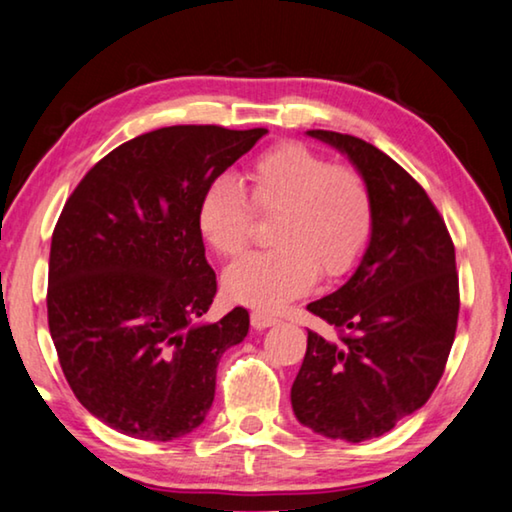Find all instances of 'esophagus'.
<instances>
[{
  "label": "esophagus",
  "mask_w": 512,
  "mask_h": 512,
  "mask_svg": "<svg viewBox=\"0 0 512 512\" xmlns=\"http://www.w3.org/2000/svg\"><path fill=\"white\" fill-rule=\"evenodd\" d=\"M277 318L274 316H270V313H265V311H251V327L254 329H267V327H272V325H277Z\"/></svg>",
  "instance_id": "esophagus-1"
}]
</instances>
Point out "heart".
I'll use <instances>...</instances> for the list:
<instances>
[{"mask_svg":"<svg viewBox=\"0 0 512 512\" xmlns=\"http://www.w3.org/2000/svg\"><path fill=\"white\" fill-rule=\"evenodd\" d=\"M258 215H272L270 249L224 272V293L256 309H279L304 295L318 274L336 279L364 256L373 233V194L366 178L300 141H281L251 160L242 176ZM251 209L233 178L201 192L196 229L219 256L233 258L251 238Z\"/></svg>","mask_w":512,"mask_h":512,"instance_id":"heart-1","label":"heart"}]
</instances>
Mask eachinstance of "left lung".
<instances>
[{"label": "left lung", "mask_w": 512, "mask_h": 512, "mask_svg": "<svg viewBox=\"0 0 512 512\" xmlns=\"http://www.w3.org/2000/svg\"><path fill=\"white\" fill-rule=\"evenodd\" d=\"M306 135L336 148L373 194V233L355 272L309 309L341 338L309 332L290 403L302 426L357 444L428 403L458 327L455 249L423 187L364 139Z\"/></svg>", "instance_id": "left-lung-1"}]
</instances>
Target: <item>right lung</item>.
Instances as JSON below:
<instances>
[{
	"instance_id": "1",
	"label": "right lung",
	"mask_w": 512,
	"mask_h": 512,
	"mask_svg": "<svg viewBox=\"0 0 512 512\" xmlns=\"http://www.w3.org/2000/svg\"><path fill=\"white\" fill-rule=\"evenodd\" d=\"M263 135L219 125L146 132L102 157L61 210L47 322L70 389L105 426L171 442L210 412L219 359L245 341L249 313L235 306L201 320L217 277L196 206Z\"/></svg>"
}]
</instances>
